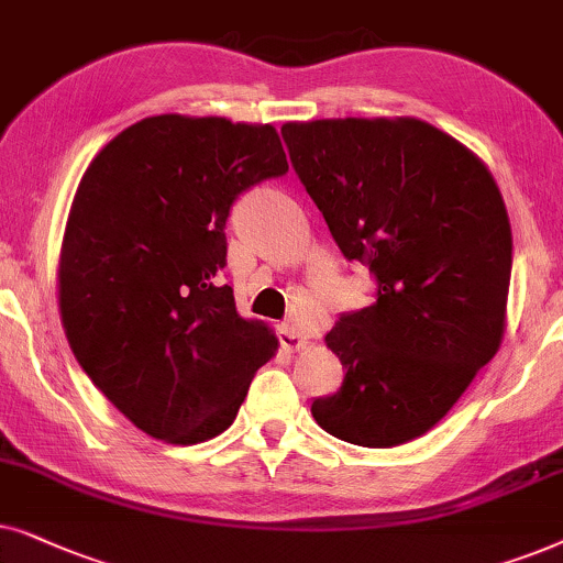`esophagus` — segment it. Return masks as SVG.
Returning a JSON list of instances; mask_svg holds the SVG:
<instances>
[{"instance_id": "34e87169", "label": "esophagus", "mask_w": 563, "mask_h": 563, "mask_svg": "<svg viewBox=\"0 0 563 563\" xmlns=\"http://www.w3.org/2000/svg\"><path fill=\"white\" fill-rule=\"evenodd\" d=\"M277 340H280V347L288 350V352H296V350H303L309 340L298 332V329L290 324V321H283V324H277Z\"/></svg>"}]
</instances>
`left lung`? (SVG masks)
Segmentation results:
<instances>
[{"label":"left lung","instance_id":"obj_1","mask_svg":"<svg viewBox=\"0 0 563 563\" xmlns=\"http://www.w3.org/2000/svg\"><path fill=\"white\" fill-rule=\"evenodd\" d=\"M290 164L376 301L340 313L327 347L344 368L311 415L344 443L424 434L497 355L512 231L492 172L417 118L286 123Z\"/></svg>","mask_w":563,"mask_h":563}]
</instances>
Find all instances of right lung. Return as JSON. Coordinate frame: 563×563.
I'll use <instances>...</instances> for the list:
<instances>
[{"instance_id":"obj_1","label":"right lung","mask_w":563,"mask_h":563,"mask_svg":"<svg viewBox=\"0 0 563 563\" xmlns=\"http://www.w3.org/2000/svg\"><path fill=\"white\" fill-rule=\"evenodd\" d=\"M288 172L273 125L154 115L118 133L74 195L58 267L66 340L139 430L175 445L221 434L275 355L223 286L231 206Z\"/></svg>"}]
</instances>
